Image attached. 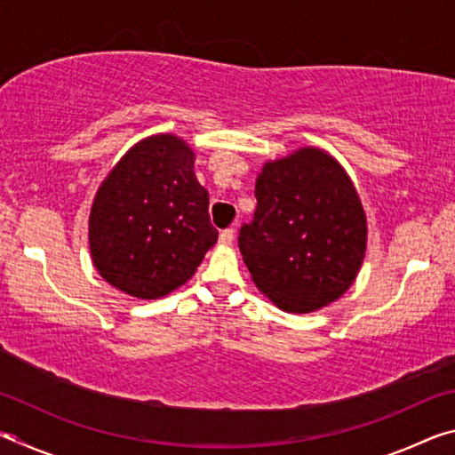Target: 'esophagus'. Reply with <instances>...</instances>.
Listing matches in <instances>:
<instances>
[{
  "instance_id": "1",
  "label": "esophagus",
  "mask_w": 455,
  "mask_h": 455,
  "mask_svg": "<svg viewBox=\"0 0 455 455\" xmlns=\"http://www.w3.org/2000/svg\"><path fill=\"white\" fill-rule=\"evenodd\" d=\"M233 241H235V228L220 230V235H219V243L220 244H233Z\"/></svg>"
}]
</instances>
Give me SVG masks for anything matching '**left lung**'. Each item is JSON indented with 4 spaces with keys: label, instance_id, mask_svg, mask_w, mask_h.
<instances>
[{
    "label": "left lung",
    "instance_id": "obj_1",
    "mask_svg": "<svg viewBox=\"0 0 455 455\" xmlns=\"http://www.w3.org/2000/svg\"><path fill=\"white\" fill-rule=\"evenodd\" d=\"M257 211L238 249L257 287L283 311L311 313L347 291L367 225L349 176L327 152L297 150L259 174Z\"/></svg>",
    "mask_w": 455,
    "mask_h": 455
}]
</instances>
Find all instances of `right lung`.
I'll return each mask as SVG.
<instances>
[{
    "label": "right lung",
    "instance_id": "obj_1",
    "mask_svg": "<svg viewBox=\"0 0 455 455\" xmlns=\"http://www.w3.org/2000/svg\"><path fill=\"white\" fill-rule=\"evenodd\" d=\"M217 238L195 152L171 134L130 148L92 204V260L102 279L138 299L179 289Z\"/></svg>",
    "mask_w": 455,
    "mask_h": 455
}]
</instances>
